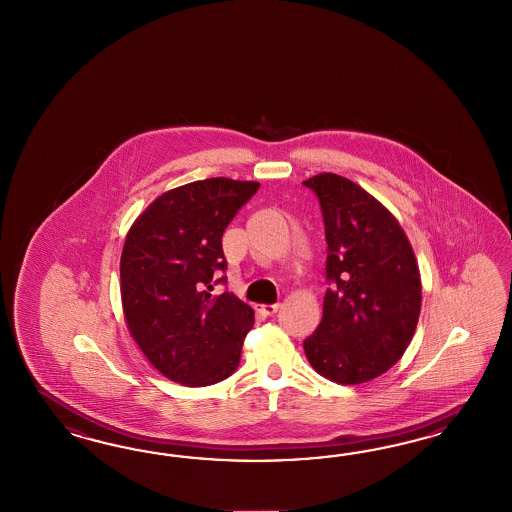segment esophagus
Listing matches in <instances>:
<instances>
[{
	"instance_id": "34e87169",
	"label": "esophagus",
	"mask_w": 512,
	"mask_h": 512,
	"mask_svg": "<svg viewBox=\"0 0 512 512\" xmlns=\"http://www.w3.org/2000/svg\"><path fill=\"white\" fill-rule=\"evenodd\" d=\"M279 310L278 304H266V306H257V311L264 315V317H270Z\"/></svg>"
}]
</instances>
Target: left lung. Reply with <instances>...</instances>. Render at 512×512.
Wrapping results in <instances>:
<instances>
[{
  "label": "left lung",
  "mask_w": 512,
  "mask_h": 512,
  "mask_svg": "<svg viewBox=\"0 0 512 512\" xmlns=\"http://www.w3.org/2000/svg\"><path fill=\"white\" fill-rule=\"evenodd\" d=\"M325 221L323 319L304 340L313 370L366 383L402 358L420 315L419 264L396 217L355 182L325 172L302 182Z\"/></svg>",
  "instance_id": "obj_1"
}]
</instances>
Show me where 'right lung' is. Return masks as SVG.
<instances>
[{
	"mask_svg": "<svg viewBox=\"0 0 512 512\" xmlns=\"http://www.w3.org/2000/svg\"><path fill=\"white\" fill-rule=\"evenodd\" d=\"M261 184L208 178L157 197L125 238L120 279L125 321L159 372L186 387L233 375L255 315L231 293L221 238Z\"/></svg>",
	"mask_w": 512,
	"mask_h": 512,
	"instance_id": "obj_1",
	"label": "right lung"
}]
</instances>
